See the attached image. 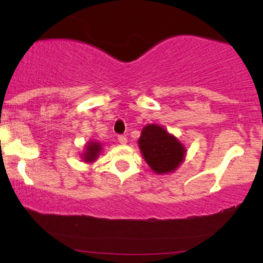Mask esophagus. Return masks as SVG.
<instances>
[{"label":"esophagus","mask_w":263,"mask_h":263,"mask_svg":"<svg viewBox=\"0 0 263 263\" xmlns=\"http://www.w3.org/2000/svg\"><path fill=\"white\" fill-rule=\"evenodd\" d=\"M127 138H125V136H123V135H120L118 136V142L121 143V145H125V143H127Z\"/></svg>","instance_id":"1"}]
</instances>
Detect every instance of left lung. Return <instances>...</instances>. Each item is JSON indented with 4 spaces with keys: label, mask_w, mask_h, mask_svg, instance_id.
Here are the masks:
<instances>
[{
    "label": "left lung",
    "mask_w": 263,
    "mask_h": 263,
    "mask_svg": "<svg viewBox=\"0 0 263 263\" xmlns=\"http://www.w3.org/2000/svg\"><path fill=\"white\" fill-rule=\"evenodd\" d=\"M138 143L146 163L158 175L174 172L184 160L182 142L158 124L146 125Z\"/></svg>",
    "instance_id": "left-lung-1"
}]
</instances>
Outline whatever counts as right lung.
I'll return each mask as SVG.
<instances>
[{
    "label": "right lung",
    "instance_id": "1",
    "mask_svg": "<svg viewBox=\"0 0 263 263\" xmlns=\"http://www.w3.org/2000/svg\"><path fill=\"white\" fill-rule=\"evenodd\" d=\"M100 152H102V145L99 142L91 141L86 145L85 152L82 154V159L86 163H92V161H95L98 158Z\"/></svg>",
    "mask_w": 263,
    "mask_h": 263
}]
</instances>
